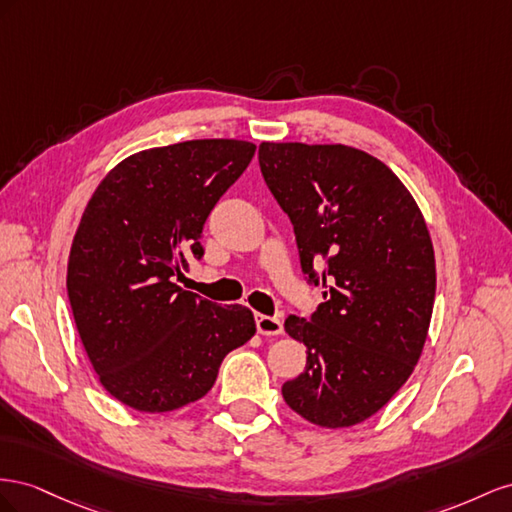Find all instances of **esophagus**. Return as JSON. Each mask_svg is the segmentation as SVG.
I'll return each mask as SVG.
<instances>
[{
	"label": "esophagus",
	"instance_id": "34e87169",
	"mask_svg": "<svg viewBox=\"0 0 512 512\" xmlns=\"http://www.w3.org/2000/svg\"><path fill=\"white\" fill-rule=\"evenodd\" d=\"M255 326L259 334H266V337H276V334L283 332V321L279 317L270 315H255Z\"/></svg>",
	"mask_w": 512,
	"mask_h": 512
}]
</instances>
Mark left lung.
Listing matches in <instances>:
<instances>
[{"label": "left lung", "mask_w": 512, "mask_h": 512, "mask_svg": "<svg viewBox=\"0 0 512 512\" xmlns=\"http://www.w3.org/2000/svg\"><path fill=\"white\" fill-rule=\"evenodd\" d=\"M259 167L294 225L306 283L324 289L309 317L285 319L306 367L283 399L319 427H352L392 399L425 345L435 300L425 218L392 169L349 145L261 143Z\"/></svg>", "instance_id": "1"}]
</instances>
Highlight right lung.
Here are the masks:
<instances>
[{
	"instance_id": "1",
	"label": "right lung",
	"mask_w": 512,
	"mask_h": 512,
	"mask_svg": "<svg viewBox=\"0 0 512 512\" xmlns=\"http://www.w3.org/2000/svg\"><path fill=\"white\" fill-rule=\"evenodd\" d=\"M255 145L197 139L128 156L100 182L68 259V300L100 384L139 412L206 394L223 358L255 334L246 306L173 283L203 257V225Z\"/></svg>"
}]
</instances>
